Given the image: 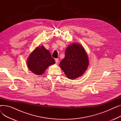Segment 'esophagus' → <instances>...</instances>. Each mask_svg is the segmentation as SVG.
Wrapping results in <instances>:
<instances>
[{"mask_svg": "<svg viewBox=\"0 0 121 121\" xmlns=\"http://www.w3.org/2000/svg\"><path fill=\"white\" fill-rule=\"evenodd\" d=\"M55 61L56 64H58V62H59V59H58V58H56V59H55Z\"/></svg>", "mask_w": 121, "mask_h": 121, "instance_id": "34e87169", "label": "esophagus"}]
</instances>
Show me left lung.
I'll return each mask as SVG.
<instances>
[{
    "instance_id": "8db88e82",
    "label": "left lung",
    "mask_w": 121,
    "mask_h": 121,
    "mask_svg": "<svg viewBox=\"0 0 121 121\" xmlns=\"http://www.w3.org/2000/svg\"><path fill=\"white\" fill-rule=\"evenodd\" d=\"M59 65L69 79L81 76L89 65L88 56L84 48L78 43L69 45L66 49L65 58Z\"/></svg>"
}]
</instances>
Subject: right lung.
Masks as SVG:
<instances>
[{
    "label": "right lung",
    "mask_w": 121,
    "mask_h": 121,
    "mask_svg": "<svg viewBox=\"0 0 121 121\" xmlns=\"http://www.w3.org/2000/svg\"><path fill=\"white\" fill-rule=\"evenodd\" d=\"M55 61L50 53L43 46L37 47L29 56L27 66L30 70L37 75L42 74L50 65Z\"/></svg>",
    "instance_id": "obj_1"
}]
</instances>
